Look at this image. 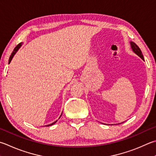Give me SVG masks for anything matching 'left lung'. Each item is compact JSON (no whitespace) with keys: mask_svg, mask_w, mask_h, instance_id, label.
<instances>
[{"mask_svg":"<svg viewBox=\"0 0 156 156\" xmlns=\"http://www.w3.org/2000/svg\"><path fill=\"white\" fill-rule=\"evenodd\" d=\"M129 43H130V46H131V48H132L133 52H134L136 55H137L138 56H139V57H140L144 61L143 55L142 54V52H141L140 49L139 48V47H138L137 45L134 43V42L130 41ZM122 123H123V122H122ZM118 124H119V123H118Z\"/></svg>","mask_w":156,"mask_h":156,"instance_id":"obj_1","label":"left lung"}]
</instances>
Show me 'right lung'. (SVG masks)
Listing matches in <instances>:
<instances>
[{"label": "right lung", "instance_id": "1", "mask_svg": "<svg viewBox=\"0 0 156 156\" xmlns=\"http://www.w3.org/2000/svg\"><path fill=\"white\" fill-rule=\"evenodd\" d=\"M22 43H20V44L18 45V46H17L15 48H14L13 51L12 52V53H11V55L10 57H9V64L11 63V60H12V58H13V57L14 56V55H16L17 52H18V50L20 49V47L22 46ZM62 113H63V112H62ZM62 113H61V116H60V117H61ZM60 117H59L58 119H60ZM56 121H57V120L55 121V122H53V123H50V124H48V125H46V126H52V125H53V124H55V123L56 122Z\"/></svg>", "mask_w": 156, "mask_h": 156}]
</instances>
